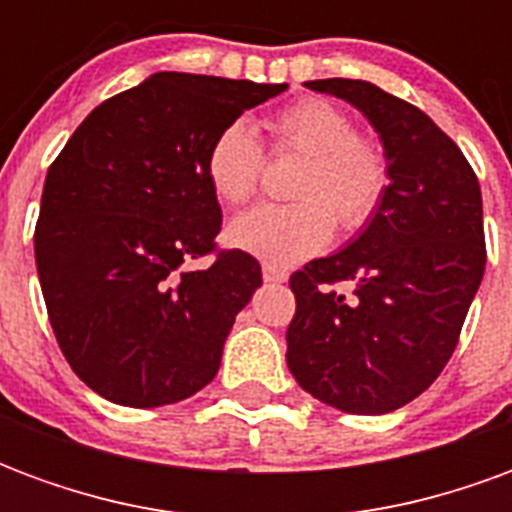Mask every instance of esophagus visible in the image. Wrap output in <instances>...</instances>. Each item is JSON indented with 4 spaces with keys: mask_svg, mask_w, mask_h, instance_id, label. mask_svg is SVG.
<instances>
[{
    "mask_svg": "<svg viewBox=\"0 0 512 512\" xmlns=\"http://www.w3.org/2000/svg\"><path fill=\"white\" fill-rule=\"evenodd\" d=\"M263 279H266V282H285V279H288V271L274 266V263H263Z\"/></svg>",
    "mask_w": 512,
    "mask_h": 512,
    "instance_id": "1",
    "label": "esophagus"
}]
</instances>
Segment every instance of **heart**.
<instances>
[{
	"mask_svg": "<svg viewBox=\"0 0 512 512\" xmlns=\"http://www.w3.org/2000/svg\"><path fill=\"white\" fill-rule=\"evenodd\" d=\"M274 150L304 156L293 180V202H263L238 213L227 241L274 266H293L332 241L334 222L356 233L376 219L389 194L384 147L356 134L351 117L323 98H299L266 120ZM205 180L216 200L241 205L257 191L263 147L244 120L222 126L205 150Z\"/></svg>",
	"mask_w": 512,
	"mask_h": 512,
	"instance_id": "1",
	"label": "heart"
}]
</instances>
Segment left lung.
I'll return each mask as SVG.
<instances>
[{
	"label": "left lung",
	"instance_id": "1",
	"mask_svg": "<svg viewBox=\"0 0 512 512\" xmlns=\"http://www.w3.org/2000/svg\"><path fill=\"white\" fill-rule=\"evenodd\" d=\"M378 131L389 194L351 244L290 277L288 367L345 414H389L428 389L461 337L485 271L483 197L461 147L425 112L359 79L307 82ZM351 281V300L334 284Z\"/></svg>",
	"mask_w": 512,
	"mask_h": 512
}]
</instances>
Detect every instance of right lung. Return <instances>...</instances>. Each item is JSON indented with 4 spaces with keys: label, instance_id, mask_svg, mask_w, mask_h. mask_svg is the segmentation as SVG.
I'll use <instances>...</instances> for the list:
<instances>
[{
    "label": "right lung",
    "instance_id": "1",
    "mask_svg": "<svg viewBox=\"0 0 512 512\" xmlns=\"http://www.w3.org/2000/svg\"><path fill=\"white\" fill-rule=\"evenodd\" d=\"M288 84L153 73L90 115L49 167L35 263L60 351L117 406L178 403L211 384L235 315L263 285L241 249L216 252L205 180L213 134ZM214 266L191 272V259Z\"/></svg>",
    "mask_w": 512,
    "mask_h": 512
}]
</instances>
